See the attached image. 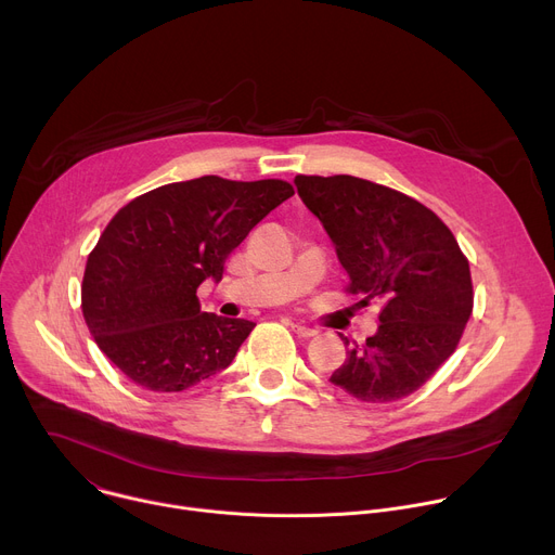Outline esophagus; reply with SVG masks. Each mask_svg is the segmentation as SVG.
Instances as JSON below:
<instances>
[{"label": "esophagus", "mask_w": 555, "mask_h": 555, "mask_svg": "<svg viewBox=\"0 0 555 555\" xmlns=\"http://www.w3.org/2000/svg\"><path fill=\"white\" fill-rule=\"evenodd\" d=\"M289 327H292V332H294L296 336H300V338H311V336H315V330H313V327H309V325H302V323H289Z\"/></svg>", "instance_id": "esophagus-1"}]
</instances>
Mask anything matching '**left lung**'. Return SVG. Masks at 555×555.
<instances>
[{
    "instance_id": "8db88e82",
    "label": "left lung",
    "mask_w": 555,
    "mask_h": 555,
    "mask_svg": "<svg viewBox=\"0 0 555 555\" xmlns=\"http://www.w3.org/2000/svg\"><path fill=\"white\" fill-rule=\"evenodd\" d=\"M321 219L360 307L379 300L364 345L343 336L347 360L330 377L371 404L415 392L456 349L472 313V279L454 234L417 199L353 176H296Z\"/></svg>"
}]
</instances>
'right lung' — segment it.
I'll list each match as a JSON object with an SVG mask.
<instances>
[{
	"label": "right lung",
	"mask_w": 555,
	"mask_h": 555,
	"mask_svg": "<svg viewBox=\"0 0 555 555\" xmlns=\"http://www.w3.org/2000/svg\"><path fill=\"white\" fill-rule=\"evenodd\" d=\"M283 180L204 176L153 189L107 223L88 257L81 300L101 351L138 386L176 392L223 371L253 321L202 311L197 287L279 204Z\"/></svg>",
	"instance_id": "right-lung-1"
}]
</instances>
